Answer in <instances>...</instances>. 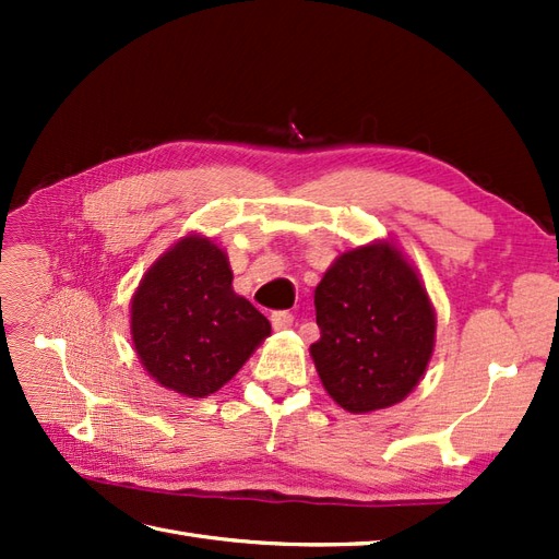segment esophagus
<instances>
[{
  "mask_svg": "<svg viewBox=\"0 0 559 559\" xmlns=\"http://www.w3.org/2000/svg\"><path fill=\"white\" fill-rule=\"evenodd\" d=\"M271 324H273V329H278V331L290 329L293 326V314L290 312H273Z\"/></svg>",
  "mask_w": 559,
  "mask_h": 559,
  "instance_id": "1",
  "label": "esophagus"
}]
</instances>
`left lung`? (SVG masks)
Segmentation results:
<instances>
[{
  "label": "left lung",
  "mask_w": 559,
  "mask_h": 559,
  "mask_svg": "<svg viewBox=\"0 0 559 559\" xmlns=\"http://www.w3.org/2000/svg\"><path fill=\"white\" fill-rule=\"evenodd\" d=\"M310 355L326 394L348 413L396 406L432 360L437 314L401 247L386 237L341 252L314 288Z\"/></svg>",
  "instance_id": "8db88e82"
}]
</instances>
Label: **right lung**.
Wrapping results in <instances>:
<instances>
[{"mask_svg":"<svg viewBox=\"0 0 559 559\" xmlns=\"http://www.w3.org/2000/svg\"><path fill=\"white\" fill-rule=\"evenodd\" d=\"M129 331L148 377L187 399H206L240 372L269 319L233 290L216 240L187 233L153 261L129 307Z\"/></svg>","mask_w":559,"mask_h":559,"instance_id":"right-lung-1","label":"right lung"}]
</instances>
